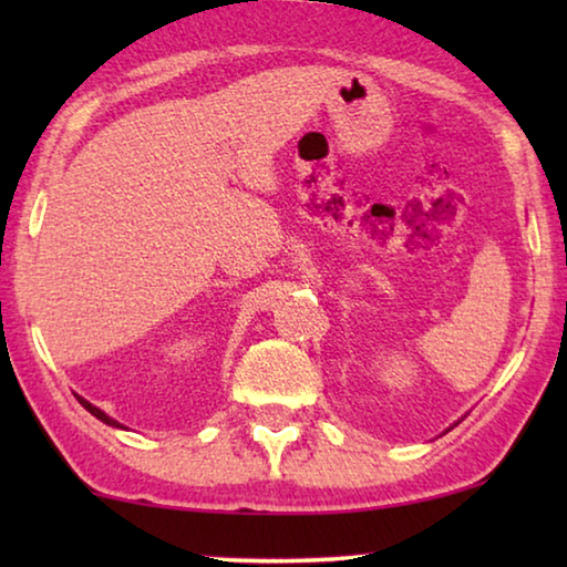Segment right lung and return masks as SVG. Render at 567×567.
Listing matches in <instances>:
<instances>
[{
    "label": "right lung",
    "instance_id": "1",
    "mask_svg": "<svg viewBox=\"0 0 567 567\" xmlns=\"http://www.w3.org/2000/svg\"><path fill=\"white\" fill-rule=\"evenodd\" d=\"M76 400H80V405H82L84 410H90L94 417H97V420H102V422H104V425H110V427H124V425H122V422H117V420H114V417H110V415H107V412H104V410H100V408H94L90 400H84V398H80V395H76Z\"/></svg>",
    "mask_w": 567,
    "mask_h": 567
}]
</instances>
